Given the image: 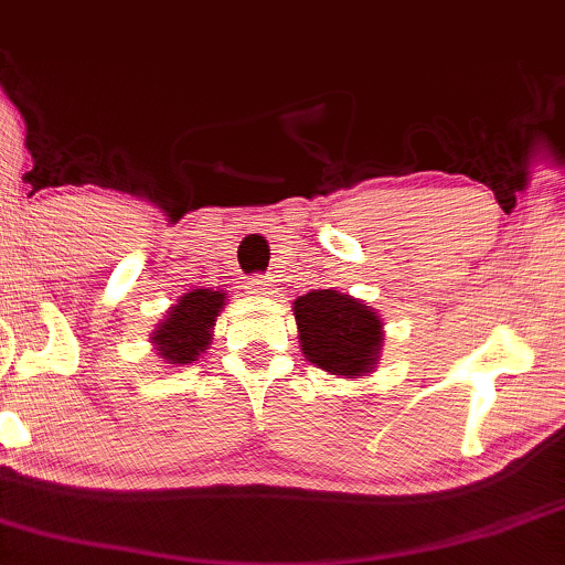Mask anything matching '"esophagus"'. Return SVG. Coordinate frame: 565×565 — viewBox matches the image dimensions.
<instances>
[{"label":"esophagus","mask_w":565,"mask_h":565,"mask_svg":"<svg viewBox=\"0 0 565 565\" xmlns=\"http://www.w3.org/2000/svg\"><path fill=\"white\" fill-rule=\"evenodd\" d=\"M246 289H249V295H255V297H270L276 289V281H274V276H255Z\"/></svg>","instance_id":"34e87169"}]
</instances>
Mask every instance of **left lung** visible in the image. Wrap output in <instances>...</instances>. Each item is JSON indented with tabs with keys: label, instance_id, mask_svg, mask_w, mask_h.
I'll list each match as a JSON object with an SVG mask.
<instances>
[{
	"label": "left lung",
	"instance_id": "1",
	"mask_svg": "<svg viewBox=\"0 0 565 565\" xmlns=\"http://www.w3.org/2000/svg\"><path fill=\"white\" fill-rule=\"evenodd\" d=\"M297 340L305 359L342 380L369 377L377 366L385 329L372 305L337 289L297 297Z\"/></svg>",
	"mask_w": 565,
	"mask_h": 565
}]
</instances>
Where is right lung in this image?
Wrapping results in <instances>:
<instances>
[{
  "label": "right lung",
  "instance_id": "right-lung-1",
  "mask_svg": "<svg viewBox=\"0 0 565 565\" xmlns=\"http://www.w3.org/2000/svg\"><path fill=\"white\" fill-rule=\"evenodd\" d=\"M228 291L223 289H191L167 310V316L151 332L153 350L159 359L172 366H185L199 361L212 345V329L220 310L225 308Z\"/></svg>",
  "mask_w": 565,
  "mask_h": 565
}]
</instances>
